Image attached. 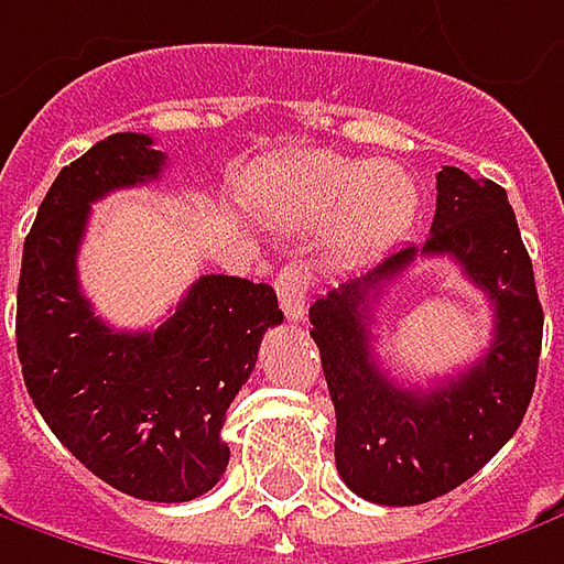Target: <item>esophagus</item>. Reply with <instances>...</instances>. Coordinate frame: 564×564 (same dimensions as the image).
Here are the masks:
<instances>
[{"mask_svg": "<svg viewBox=\"0 0 564 564\" xmlns=\"http://www.w3.org/2000/svg\"><path fill=\"white\" fill-rule=\"evenodd\" d=\"M274 290H278V303H281L283 315L290 322H303L308 293H312V271L306 264H283L281 274L274 278Z\"/></svg>", "mask_w": 564, "mask_h": 564, "instance_id": "obj_1", "label": "esophagus"}]
</instances>
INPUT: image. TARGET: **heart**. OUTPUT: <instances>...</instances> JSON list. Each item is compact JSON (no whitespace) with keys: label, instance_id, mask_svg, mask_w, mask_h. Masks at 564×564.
I'll return each mask as SVG.
<instances>
[{"label":"heart","instance_id":"b5f03b06","mask_svg":"<svg viewBox=\"0 0 564 564\" xmlns=\"http://www.w3.org/2000/svg\"><path fill=\"white\" fill-rule=\"evenodd\" d=\"M258 205L293 224H322L337 210V239L347 252H379L416 214V185L388 163L312 151L283 160L261 185Z\"/></svg>","mask_w":564,"mask_h":564}]
</instances>
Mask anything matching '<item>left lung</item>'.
<instances>
[{"label":"left lung","instance_id":"obj_1","mask_svg":"<svg viewBox=\"0 0 564 564\" xmlns=\"http://www.w3.org/2000/svg\"><path fill=\"white\" fill-rule=\"evenodd\" d=\"M435 217L423 246H406L308 308L328 381L337 474L379 505H423L452 492L518 432L533 398L543 306L502 185L457 166L435 176ZM448 254L494 303V344L460 377L406 389L371 350V315L416 257Z\"/></svg>","mask_w":564,"mask_h":564}]
</instances>
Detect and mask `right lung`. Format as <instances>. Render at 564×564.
Returning <instances> with one entry per match:
<instances>
[{"mask_svg":"<svg viewBox=\"0 0 564 564\" xmlns=\"http://www.w3.org/2000/svg\"><path fill=\"white\" fill-rule=\"evenodd\" d=\"M163 163L151 135L119 132L62 166L24 239L14 334L31 401L94 477L144 502H192L227 470V410L283 312L268 283L205 274L154 330L94 315L78 286L90 205Z\"/></svg>","mask_w":564,"mask_h":564,"instance_id":"add662e5","label":"right lung"}]
</instances>
